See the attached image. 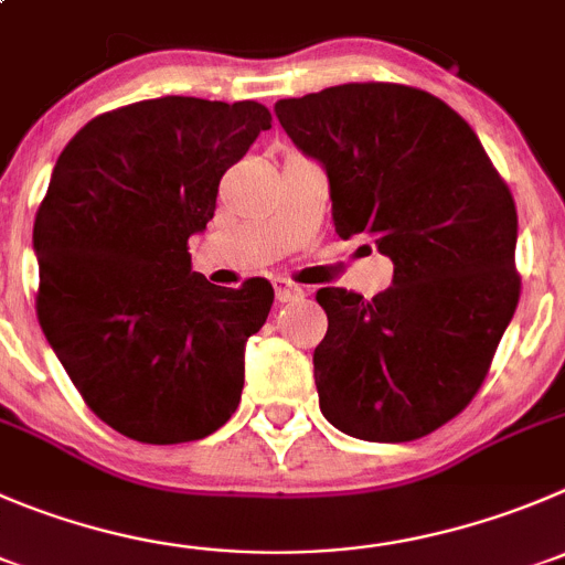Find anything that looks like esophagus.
<instances>
[{
	"instance_id": "34e87169",
	"label": "esophagus",
	"mask_w": 565,
	"mask_h": 565,
	"mask_svg": "<svg viewBox=\"0 0 565 565\" xmlns=\"http://www.w3.org/2000/svg\"><path fill=\"white\" fill-rule=\"evenodd\" d=\"M274 294H277L279 302H297V299L305 297V288L291 282V279H274Z\"/></svg>"
}]
</instances>
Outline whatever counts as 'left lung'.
I'll list each match as a JSON object with an SVG mask.
<instances>
[{"mask_svg": "<svg viewBox=\"0 0 565 565\" xmlns=\"http://www.w3.org/2000/svg\"><path fill=\"white\" fill-rule=\"evenodd\" d=\"M274 113L324 166L335 233L394 260L377 297L316 294L321 413L360 440L429 435L475 399L519 305L513 193L475 130L422 88L347 83Z\"/></svg>", "mask_w": 565, "mask_h": 565, "instance_id": "1", "label": "left lung"}]
</instances>
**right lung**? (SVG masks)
I'll list each match as a JSON object with an SVG mask.
<instances>
[{"label": "right lung", "instance_id": "add662e5", "mask_svg": "<svg viewBox=\"0 0 565 565\" xmlns=\"http://www.w3.org/2000/svg\"><path fill=\"white\" fill-rule=\"evenodd\" d=\"M268 127L257 102L163 96L90 118L57 158L32 227L38 321L85 405L127 438L199 440L238 407L274 288L213 286L188 238Z\"/></svg>", "mask_w": 565, "mask_h": 565}]
</instances>
